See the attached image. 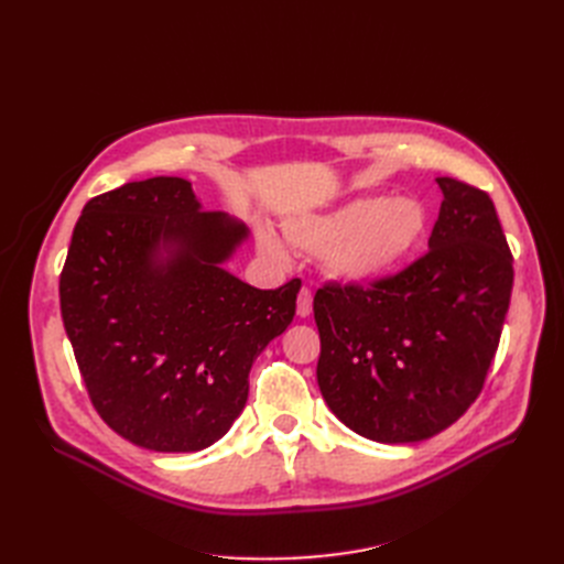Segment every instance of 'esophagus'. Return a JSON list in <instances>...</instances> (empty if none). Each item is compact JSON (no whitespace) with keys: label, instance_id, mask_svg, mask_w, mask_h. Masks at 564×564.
<instances>
[{"label":"esophagus","instance_id":"34e87169","mask_svg":"<svg viewBox=\"0 0 564 564\" xmlns=\"http://www.w3.org/2000/svg\"><path fill=\"white\" fill-rule=\"evenodd\" d=\"M311 311H313V294H311V289H308V286H301L299 301H296V313H299V317H308Z\"/></svg>","mask_w":564,"mask_h":564}]
</instances>
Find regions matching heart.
Returning a JSON list of instances; mask_svg holds the SVG:
<instances>
[{"label": "heart", "instance_id": "1", "mask_svg": "<svg viewBox=\"0 0 564 564\" xmlns=\"http://www.w3.org/2000/svg\"><path fill=\"white\" fill-rule=\"evenodd\" d=\"M294 249L322 256L332 278L371 284L398 270L425 235V212L416 199L360 197L322 214L294 216L284 224ZM261 249L282 259L284 249L270 230L259 232Z\"/></svg>", "mask_w": 564, "mask_h": 564}]
</instances>
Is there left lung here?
Instances as JSON below:
<instances>
[{
	"instance_id": "left-lung-1",
	"label": "left lung",
	"mask_w": 564,
	"mask_h": 564,
	"mask_svg": "<svg viewBox=\"0 0 564 564\" xmlns=\"http://www.w3.org/2000/svg\"><path fill=\"white\" fill-rule=\"evenodd\" d=\"M445 199L429 251L371 284H324L313 313L317 383L350 431L386 445L437 435L485 386L513 292L491 197L437 178Z\"/></svg>"
}]
</instances>
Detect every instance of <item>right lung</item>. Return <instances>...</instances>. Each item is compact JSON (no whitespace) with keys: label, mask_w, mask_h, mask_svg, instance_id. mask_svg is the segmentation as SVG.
<instances>
[{"label":"right lung","mask_w":564,"mask_h":564,"mask_svg":"<svg viewBox=\"0 0 564 564\" xmlns=\"http://www.w3.org/2000/svg\"><path fill=\"white\" fill-rule=\"evenodd\" d=\"M247 228L155 176L87 202L61 272V315L91 404L152 452H199L249 395L256 357L296 313L301 280L256 289L224 263Z\"/></svg>","instance_id":"add662e5"}]
</instances>
